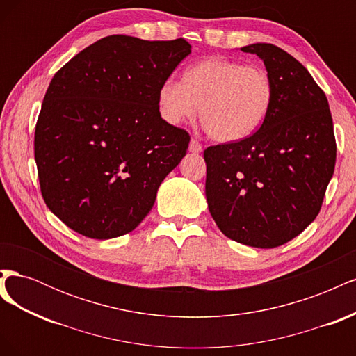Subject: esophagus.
I'll list each match as a JSON object with an SVG mask.
<instances>
[{
  "instance_id": "obj_1",
  "label": "esophagus",
  "mask_w": 356,
  "mask_h": 356,
  "mask_svg": "<svg viewBox=\"0 0 356 356\" xmlns=\"http://www.w3.org/2000/svg\"><path fill=\"white\" fill-rule=\"evenodd\" d=\"M188 149L191 153H200L202 152V144L197 141V139H191Z\"/></svg>"
}]
</instances>
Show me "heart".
Returning a JSON list of instances; mask_svg holds the SVG:
<instances>
[{"instance_id": "b5f03b06", "label": "heart", "mask_w": 356, "mask_h": 356, "mask_svg": "<svg viewBox=\"0 0 356 356\" xmlns=\"http://www.w3.org/2000/svg\"><path fill=\"white\" fill-rule=\"evenodd\" d=\"M275 83L267 70L221 56L187 67L181 83L165 80L157 90L160 115L181 124L200 114L218 143H239L260 129L272 110Z\"/></svg>"}]
</instances>
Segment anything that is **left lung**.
<instances>
[{
    "mask_svg": "<svg viewBox=\"0 0 356 356\" xmlns=\"http://www.w3.org/2000/svg\"><path fill=\"white\" fill-rule=\"evenodd\" d=\"M260 58L275 83L264 124L239 143L204 149L207 200L229 239L276 248L316 218L336 166L327 96L309 71L267 42L241 49Z\"/></svg>",
    "mask_w": 356,
    "mask_h": 356,
    "instance_id": "8db88e82",
    "label": "left lung"
}]
</instances>
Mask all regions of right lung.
<instances>
[{
	"instance_id": "right-lung-1",
	"label": "right lung",
	"mask_w": 356,
	"mask_h": 356,
	"mask_svg": "<svg viewBox=\"0 0 356 356\" xmlns=\"http://www.w3.org/2000/svg\"><path fill=\"white\" fill-rule=\"evenodd\" d=\"M191 53L184 38L110 35L51 79L35 124L42 199L70 229L113 239L152 211L190 135L160 117L157 90Z\"/></svg>"
}]
</instances>
